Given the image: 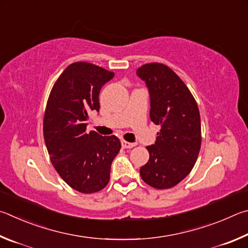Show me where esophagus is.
Masks as SVG:
<instances>
[{"mask_svg":"<svg viewBox=\"0 0 248 248\" xmlns=\"http://www.w3.org/2000/svg\"><path fill=\"white\" fill-rule=\"evenodd\" d=\"M135 142H128L126 140H122V147L125 149H129V148H133V147H135Z\"/></svg>","mask_w":248,"mask_h":248,"instance_id":"1","label":"esophagus"}]
</instances>
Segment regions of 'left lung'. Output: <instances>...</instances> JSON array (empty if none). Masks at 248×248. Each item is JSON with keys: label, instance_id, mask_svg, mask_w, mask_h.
<instances>
[{"label": "left lung", "instance_id": "1", "mask_svg": "<svg viewBox=\"0 0 248 248\" xmlns=\"http://www.w3.org/2000/svg\"><path fill=\"white\" fill-rule=\"evenodd\" d=\"M150 97V120L160 125L154 145L147 147L149 160L140 176L157 189L171 188L192 171L202 146L197 103L181 78L167 65L150 63L136 71Z\"/></svg>", "mask_w": 248, "mask_h": 248}]
</instances>
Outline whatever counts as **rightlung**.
<instances>
[{"label": "right lung", "instance_id": "1", "mask_svg": "<svg viewBox=\"0 0 248 248\" xmlns=\"http://www.w3.org/2000/svg\"><path fill=\"white\" fill-rule=\"evenodd\" d=\"M114 73L97 65L73 63L59 77L46 103L43 136L51 162L66 184L80 193L101 190L110 180L113 159L121 149L116 136L86 131L99 93Z\"/></svg>", "mask_w": 248, "mask_h": 248}]
</instances>
